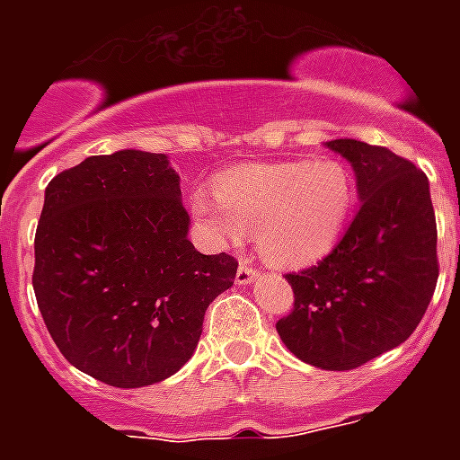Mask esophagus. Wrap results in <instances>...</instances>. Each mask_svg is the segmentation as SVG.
<instances>
[{
    "label": "esophagus",
    "mask_w": 460,
    "mask_h": 460,
    "mask_svg": "<svg viewBox=\"0 0 460 460\" xmlns=\"http://www.w3.org/2000/svg\"><path fill=\"white\" fill-rule=\"evenodd\" d=\"M255 276H258V270H253L251 265H246V262H242L237 270V286H251L255 280Z\"/></svg>",
    "instance_id": "1"
}]
</instances>
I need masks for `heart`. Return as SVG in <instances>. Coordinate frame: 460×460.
<instances>
[{
  "label": "heart",
  "instance_id": "1",
  "mask_svg": "<svg viewBox=\"0 0 460 460\" xmlns=\"http://www.w3.org/2000/svg\"><path fill=\"white\" fill-rule=\"evenodd\" d=\"M355 205L350 170L334 158L255 164L230 170L217 193L200 189L190 207L217 242L255 234L260 255L276 270L315 265L339 243Z\"/></svg>",
  "mask_w": 460,
  "mask_h": 460
}]
</instances>
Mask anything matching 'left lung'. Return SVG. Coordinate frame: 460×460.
<instances>
[{
    "mask_svg": "<svg viewBox=\"0 0 460 460\" xmlns=\"http://www.w3.org/2000/svg\"><path fill=\"white\" fill-rule=\"evenodd\" d=\"M352 165L359 211L334 251L288 274L295 308L276 323L296 359L350 371L412 334L438 283V230L429 180L394 152L361 140H329Z\"/></svg>",
    "mask_w": 460,
    "mask_h": 460,
    "instance_id": "left-lung-1",
    "label": "left lung"
}]
</instances>
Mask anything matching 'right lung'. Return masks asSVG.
<instances>
[{"label":"right lung","instance_id":"add662e5","mask_svg":"<svg viewBox=\"0 0 460 460\" xmlns=\"http://www.w3.org/2000/svg\"><path fill=\"white\" fill-rule=\"evenodd\" d=\"M189 226L165 154L89 156L48 184L31 280L52 341L78 371L136 389L193 357L237 260L195 251Z\"/></svg>","mask_w":460,"mask_h":460}]
</instances>
